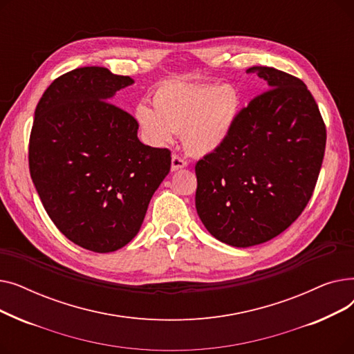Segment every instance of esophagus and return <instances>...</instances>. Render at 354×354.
<instances>
[{
  "instance_id": "obj_1",
  "label": "esophagus",
  "mask_w": 354,
  "mask_h": 354,
  "mask_svg": "<svg viewBox=\"0 0 354 354\" xmlns=\"http://www.w3.org/2000/svg\"><path fill=\"white\" fill-rule=\"evenodd\" d=\"M187 166H188L187 160L182 159V158H179V156H176V155H174V156H172V163H171V169H172V172L179 171V169H183V167H187Z\"/></svg>"
}]
</instances>
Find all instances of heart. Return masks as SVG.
Returning a JSON list of instances; mask_svg holds the SVG:
<instances>
[{"label":"heart","instance_id":"1","mask_svg":"<svg viewBox=\"0 0 354 354\" xmlns=\"http://www.w3.org/2000/svg\"><path fill=\"white\" fill-rule=\"evenodd\" d=\"M153 107L139 103L133 110L143 140L165 146L183 132V145L195 156H208L225 145L235 126L239 90L230 83L185 84L165 82L152 95Z\"/></svg>","mask_w":354,"mask_h":354}]
</instances>
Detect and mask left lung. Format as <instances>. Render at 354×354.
Returning <instances> with one entry per match:
<instances>
[{
    "label": "left lung",
    "instance_id": "left-lung-1",
    "mask_svg": "<svg viewBox=\"0 0 354 354\" xmlns=\"http://www.w3.org/2000/svg\"><path fill=\"white\" fill-rule=\"evenodd\" d=\"M268 90L239 111L230 139L196 166V212L221 243H267L300 216L317 182L326 126L307 86L254 66Z\"/></svg>",
    "mask_w": 354,
    "mask_h": 354
}]
</instances>
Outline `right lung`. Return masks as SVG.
<instances>
[{"instance_id":"obj_1","label":"right lung","mask_w":354,"mask_h":354,"mask_svg":"<svg viewBox=\"0 0 354 354\" xmlns=\"http://www.w3.org/2000/svg\"><path fill=\"white\" fill-rule=\"evenodd\" d=\"M133 83L106 67H82L55 79L35 107L32 183L55 227L93 252H113L138 235L171 171V152L143 145L135 119L111 104Z\"/></svg>"}]
</instances>
